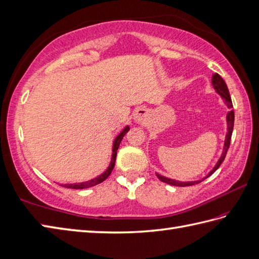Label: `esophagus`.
<instances>
[{
	"label": "esophagus",
	"instance_id": "esophagus-1",
	"mask_svg": "<svg viewBox=\"0 0 259 259\" xmlns=\"http://www.w3.org/2000/svg\"><path fill=\"white\" fill-rule=\"evenodd\" d=\"M136 118H137L138 122L145 121V118H146V112H145L144 110H140V111H138V113H137Z\"/></svg>",
	"mask_w": 259,
	"mask_h": 259
}]
</instances>
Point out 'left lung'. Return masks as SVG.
<instances>
[{"mask_svg": "<svg viewBox=\"0 0 259 259\" xmlns=\"http://www.w3.org/2000/svg\"><path fill=\"white\" fill-rule=\"evenodd\" d=\"M212 84H213V88L215 89V91L220 94L221 97H222L223 101L225 102V104L228 105L229 109H232L233 108V103H232V99H231V96H230V92H229V89H228V85H226L225 81L222 79V77L219 73H214L212 75ZM226 121H228V134H226V137H225V143H224V148H223V153H222V156L220 157L219 161L217 162L215 167H214L211 171L209 172V175L206 176V177H204L202 180H198V181H190V182H181V181H176L174 179H169V178H166L163 177V176H160L159 174H156L157 177H158V179L162 182H166V184L168 185H171V186H177V187H187V186H193V185H197V184H200L201 181H203L205 178L210 177V176L215 171V170L221 166V163L223 162V160L225 159V156H226V153H228V150L230 148V143H231V137H232V133H233V127H234V110H232L228 113V115H226Z\"/></svg>", "mask_w": 259, "mask_h": 259, "instance_id": "left-lung-1", "label": "left lung"}]
</instances>
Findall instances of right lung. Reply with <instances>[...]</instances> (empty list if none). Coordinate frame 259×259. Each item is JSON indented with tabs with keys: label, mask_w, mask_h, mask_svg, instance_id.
<instances>
[{
	"label": "right lung",
	"mask_w": 259,
	"mask_h": 259,
	"mask_svg": "<svg viewBox=\"0 0 259 259\" xmlns=\"http://www.w3.org/2000/svg\"><path fill=\"white\" fill-rule=\"evenodd\" d=\"M128 131H130V127H128V126H126V127L121 132V133H119V134L116 136L114 143H113V154H112V159H111V162H110V166H109V168L106 169L102 175H100L99 177L94 178V179H92V180H90V181L81 182V184L64 185V187L70 188V189H85V188H90V187H93V186H96V185H99V184H101V182H102V181H104L106 178H108L109 176L111 175L113 168H114L115 160H116V154H117L116 151H117V149H118L119 144H121V141L123 140L124 135H125L126 133H127Z\"/></svg>",
	"instance_id": "add662e5"
}]
</instances>
